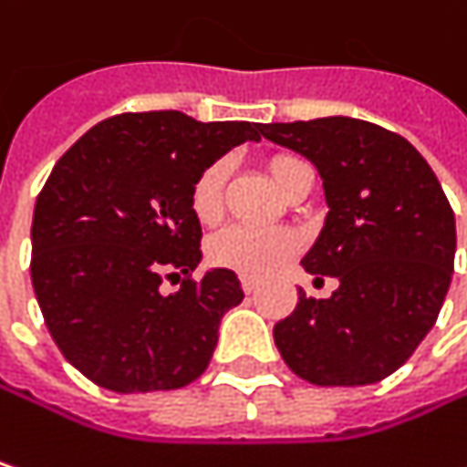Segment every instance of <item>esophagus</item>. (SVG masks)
<instances>
[{
    "instance_id": "1",
    "label": "esophagus",
    "mask_w": 467,
    "mask_h": 467,
    "mask_svg": "<svg viewBox=\"0 0 467 467\" xmlns=\"http://www.w3.org/2000/svg\"><path fill=\"white\" fill-rule=\"evenodd\" d=\"M242 289H244L247 295H254V292L260 289V284L254 282V279H247V276H244V279H242Z\"/></svg>"
}]
</instances>
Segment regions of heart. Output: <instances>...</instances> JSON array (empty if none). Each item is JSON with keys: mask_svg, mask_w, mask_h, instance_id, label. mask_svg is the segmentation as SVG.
Instances as JSON below:
<instances>
[{"mask_svg": "<svg viewBox=\"0 0 467 467\" xmlns=\"http://www.w3.org/2000/svg\"><path fill=\"white\" fill-rule=\"evenodd\" d=\"M268 172L276 183L289 193L306 175H311V167L289 153H276L268 159ZM231 167L225 159H217L207 164L191 185V213L202 225H215L225 210V185H228ZM300 250V236L289 228H247L234 225L220 231L210 242V260L236 271L250 279H263L284 265L292 254Z\"/></svg>", "mask_w": 467, "mask_h": 467, "instance_id": "obj_1", "label": "heart"}]
</instances>
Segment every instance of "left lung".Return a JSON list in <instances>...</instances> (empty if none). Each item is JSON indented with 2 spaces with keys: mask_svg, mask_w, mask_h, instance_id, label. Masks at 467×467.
Instances as JSON below:
<instances>
[{
  "mask_svg": "<svg viewBox=\"0 0 467 467\" xmlns=\"http://www.w3.org/2000/svg\"><path fill=\"white\" fill-rule=\"evenodd\" d=\"M263 135L318 170L329 213L303 268L340 282L327 300L297 292L274 327L276 348L308 383H380L431 332L450 289L457 234L441 183L410 140L372 121H286Z\"/></svg>",
  "mask_w": 467,
  "mask_h": 467,
  "instance_id": "left-lung-1",
  "label": "left lung"
}]
</instances>
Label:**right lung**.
<instances>
[{
  "label": "right lung",
  "mask_w": 467,
  "mask_h": 467,
  "mask_svg": "<svg viewBox=\"0 0 467 467\" xmlns=\"http://www.w3.org/2000/svg\"><path fill=\"white\" fill-rule=\"evenodd\" d=\"M265 124L181 111L103 119L66 150L31 225V284L60 353L117 393L175 390L210 364L220 318L244 300L234 271L191 274L202 225L191 185ZM184 274L182 289L161 282Z\"/></svg>",
  "instance_id": "right-lung-1"
}]
</instances>
